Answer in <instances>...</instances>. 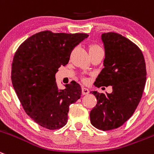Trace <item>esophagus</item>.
<instances>
[{"label":"esophagus","mask_w":154,"mask_h":154,"mask_svg":"<svg viewBox=\"0 0 154 154\" xmlns=\"http://www.w3.org/2000/svg\"><path fill=\"white\" fill-rule=\"evenodd\" d=\"M89 93H90V90H89L88 89L86 88V87H82V93H83V94L87 95Z\"/></svg>","instance_id":"esophagus-1"}]
</instances>
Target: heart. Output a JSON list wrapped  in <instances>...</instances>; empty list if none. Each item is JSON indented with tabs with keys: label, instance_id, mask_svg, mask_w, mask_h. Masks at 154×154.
<instances>
[{
	"label": "heart",
	"instance_id": "1",
	"mask_svg": "<svg viewBox=\"0 0 154 154\" xmlns=\"http://www.w3.org/2000/svg\"><path fill=\"white\" fill-rule=\"evenodd\" d=\"M100 48V47L98 45H95V44L90 45V46H89V51H92V50L97 49V48Z\"/></svg>",
	"mask_w": 154,
	"mask_h": 154
}]
</instances>
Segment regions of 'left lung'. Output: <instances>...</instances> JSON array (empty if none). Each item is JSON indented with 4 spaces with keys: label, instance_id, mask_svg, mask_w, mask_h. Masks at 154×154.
I'll return each instance as SVG.
<instances>
[{
    "label": "left lung",
    "instance_id": "left-lung-1",
    "mask_svg": "<svg viewBox=\"0 0 154 154\" xmlns=\"http://www.w3.org/2000/svg\"><path fill=\"white\" fill-rule=\"evenodd\" d=\"M104 44L103 67L94 85L112 87V93L92 91L97 104L90 114L97 128H117L128 120L137 109L146 83V64L141 50L128 38L116 32L102 35Z\"/></svg>",
    "mask_w": 154,
    "mask_h": 154
}]
</instances>
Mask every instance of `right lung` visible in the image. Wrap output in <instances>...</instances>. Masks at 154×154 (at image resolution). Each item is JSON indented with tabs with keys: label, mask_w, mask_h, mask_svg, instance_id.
I'll return each mask as SVG.
<instances>
[{
	"label": "right lung",
	"mask_w": 154,
	"mask_h": 154,
	"mask_svg": "<svg viewBox=\"0 0 154 154\" xmlns=\"http://www.w3.org/2000/svg\"><path fill=\"white\" fill-rule=\"evenodd\" d=\"M87 37L86 33L42 31L25 40L16 51L13 87L26 114L42 127L55 130L65 125L69 106L80 98V84L72 81L58 90L55 74L68 63L74 47Z\"/></svg>",
	"instance_id": "1"
}]
</instances>
